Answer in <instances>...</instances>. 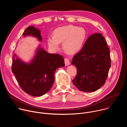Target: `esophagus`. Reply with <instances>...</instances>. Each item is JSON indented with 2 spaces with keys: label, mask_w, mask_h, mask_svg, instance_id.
I'll use <instances>...</instances> for the list:
<instances>
[{
  "label": "esophagus",
  "mask_w": 127,
  "mask_h": 127,
  "mask_svg": "<svg viewBox=\"0 0 127 127\" xmlns=\"http://www.w3.org/2000/svg\"><path fill=\"white\" fill-rule=\"evenodd\" d=\"M64 62H65V64L66 66H68L70 64L69 60L67 58H66L64 59Z\"/></svg>",
  "instance_id": "1"
}]
</instances>
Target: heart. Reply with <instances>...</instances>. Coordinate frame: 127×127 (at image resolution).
Masks as SVG:
<instances>
[{
  "mask_svg": "<svg viewBox=\"0 0 127 127\" xmlns=\"http://www.w3.org/2000/svg\"><path fill=\"white\" fill-rule=\"evenodd\" d=\"M86 37L83 28L69 25L59 28L54 32V37L48 39L49 47L53 51L59 49V43L63 42L64 49L69 54H75L82 47Z\"/></svg>",
  "mask_w": 127,
  "mask_h": 127,
  "instance_id": "heart-1",
  "label": "heart"
}]
</instances>
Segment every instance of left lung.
Segmentation results:
<instances>
[{
	"label": "left lung",
	"instance_id": "8db88e82",
	"mask_svg": "<svg viewBox=\"0 0 127 127\" xmlns=\"http://www.w3.org/2000/svg\"><path fill=\"white\" fill-rule=\"evenodd\" d=\"M77 68L72 80L80 91L94 92L105 83L111 65L110 48L101 33H95L86 40L82 49L73 56Z\"/></svg>",
	"mask_w": 127,
	"mask_h": 127
}]
</instances>
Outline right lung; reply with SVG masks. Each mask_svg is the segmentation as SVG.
Listing matches in <instances>:
<instances>
[{
  "label": "right lung",
  "instance_id": "obj_1",
  "mask_svg": "<svg viewBox=\"0 0 127 127\" xmlns=\"http://www.w3.org/2000/svg\"><path fill=\"white\" fill-rule=\"evenodd\" d=\"M40 31L32 26L26 29L23 35H32L42 41ZM14 57H16L14 54ZM65 66L63 57L58 54H49L39 48L31 63L26 64L13 57L11 70L21 88L28 94L40 96L52 87L54 73L58 67Z\"/></svg>",
  "mask_w": 127,
  "mask_h": 127
}]
</instances>
